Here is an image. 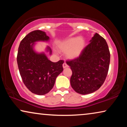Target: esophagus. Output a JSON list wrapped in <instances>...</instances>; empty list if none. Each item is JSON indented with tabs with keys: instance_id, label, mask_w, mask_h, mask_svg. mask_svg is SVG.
Instances as JSON below:
<instances>
[{
	"instance_id": "esophagus-1",
	"label": "esophagus",
	"mask_w": 127,
	"mask_h": 127,
	"mask_svg": "<svg viewBox=\"0 0 127 127\" xmlns=\"http://www.w3.org/2000/svg\"><path fill=\"white\" fill-rule=\"evenodd\" d=\"M62 66H63L64 69H65V68H66V67H68V65H67L66 62H64V63L63 64V65H62Z\"/></svg>"
}]
</instances>
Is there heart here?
Segmentation results:
<instances>
[{"mask_svg": "<svg viewBox=\"0 0 127 127\" xmlns=\"http://www.w3.org/2000/svg\"><path fill=\"white\" fill-rule=\"evenodd\" d=\"M86 47V41L81 37H72L62 41L58 45L61 52L66 53L69 60H74L80 57Z\"/></svg>", "mask_w": 127, "mask_h": 127, "instance_id": "1", "label": "heart"}]
</instances>
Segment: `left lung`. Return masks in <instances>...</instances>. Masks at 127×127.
Instances as JSON below:
<instances>
[{
	"label": "left lung",
	"mask_w": 127,
	"mask_h": 127,
	"mask_svg": "<svg viewBox=\"0 0 127 127\" xmlns=\"http://www.w3.org/2000/svg\"><path fill=\"white\" fill-rule=\"evenodd\" d=\"M76 60L67 62L72 71L70 85L82 95L93 93L105 81L109 70L110 55L106 41L96 33Z\"/></svg>",
	"instance_id": "obj_1"
}]
</instances>
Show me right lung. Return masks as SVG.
I'll list each match as a JSON object with an SVG mask.
<instances>
[{
  "label": "right lung",
  "mask_w": 127,
  "mask_h": 127,
  "mask_svg": "<svg viewBox=\"0 0 127 127\" xmlns=\"http://www.w3.org/2000/svg\"><path fill=\"white\" fill-rule=\"evenodd\" d=\"M49 41L46 32L37 30L28 34L19 46L17 60L20 75L28 89L36 95L49 93L57 76L63 71L64 61L53 62L47 57L45 53L52 54L49 46H46L45 52L35 50L37 42Z\"/></svg>",
  "instance_id": "add662e5"
}]
</instances>
